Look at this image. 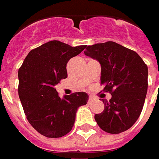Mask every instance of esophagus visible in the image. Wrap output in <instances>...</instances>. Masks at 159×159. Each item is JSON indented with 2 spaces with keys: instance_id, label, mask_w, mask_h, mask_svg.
I'll use <instances>...</instances> for the list:
<instances>
[{
  "instance_id": "obj_1",
  "label": "esophagus",
  "mask_w": 159,
  "mask_h": 159,
  "mask_svg": "<svg viewBox=\"0 0 159 159\" xmlns=\"http://www.w3.org/2000/svg\"><path fill=\"white\" fill-rule=\"evenodd\" d=\"M94 99V98H93V97H92V96H90V97H89V99H88V101L89 102H92V100Z\"/></svg>"
}]
</instances>
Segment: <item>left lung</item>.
<instances>
[{"instance_id":"8db88e82","label":"left lung","mask_w":159,"mask_h":159,"mask_svg":"<svg viewBox=\"0 0 159 159\" xmlns=\"http://www.w3.org/2000/svg\"><path fill=\"white\" fill-rule=\"evenodd\" d=\"M85 55L101 64V85L110 92V101L103 100L104 110L96 114L100 128L120 134L134 124L142 111L148 87V68L134 50L115 42L89 45Z\"/></svg>"}]
</instances>
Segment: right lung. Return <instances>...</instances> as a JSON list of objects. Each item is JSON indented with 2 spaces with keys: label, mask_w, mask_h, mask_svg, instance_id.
I'll return each instance as SVG.
<instances>
[{
  "label": "right lung",
  "mask_w": 159,
  "mask_h": 159,
  "mask_svg": "<svg viewBox=\"0 0 159 159\" xmlns=\"http://www.w3.org/2000/svg\"><path fill=\"white\" fill-rule=\"evenodd\" d=\"M85 45L72 47L54 40L31 49L19 69L18 92L30 124L48 138H60L72 130L78 108L88 101L85 92L61 98L55 85L67 77L68 61Z\"/></svg>",
  "instance_id": "obj_1"
}]
</instances>
